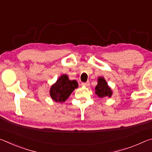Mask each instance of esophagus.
<instances>
[{
	"label": "esophagus",
	"instance_id": "obj_1",
	"mask_svg": "<svg viewBox=\"0 0 152 152\" xmlns=\"http://www.w3.org/2000/svg\"><path fill=\"white\" fill-rule=\"evenodd\" d=\"M82 86H86V87H88L90 86V82H82Z\"/></svg>",
	"mask_w": 152,
	"mask_h": 152
}]
</instances>
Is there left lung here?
Masks as SVG:
<instances>
[{
  "mask_svg": "<svg viewBox=\"0 0 152 152\" xmlns=\"http://www.w3.org/2000/svg\"><path fill=\"white\" fill-rule=\"evenodd\" d=\"M97 85L95 87V94L99 98L105 99L110 98L113 95L111 88L108 85V83L103 77H99L97 79Z\"/></svg>",
  "mask_w": 152,
  "mask_h": 152,
  "instance_id": "left-lung-1",
  "label": "left lung"
}]
</instances>
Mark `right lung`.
I'll list each match as a JSON object with an SVG mask.
<instances>
[{"label": "right lung", "instance_id": "right-lung-1", "mask_svg": "<svg viewBox=\"0 0 152 152\" xmlns=\"http://www.w3.org/2000/svg\"><path fill=\"white\" fill-rule=\"evenodd\" d=\"M78 87L76 80H70L68 76L62 74L52 84L50 90V95L51 99L56 102H65L74 90Z\"/></svg>", "mask_w": 152, "mask_h": 152}]
</instances>
